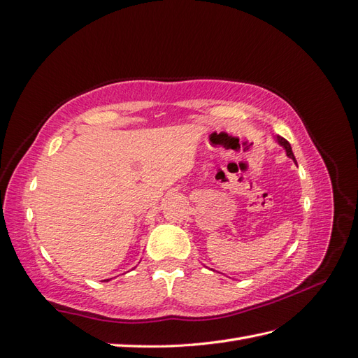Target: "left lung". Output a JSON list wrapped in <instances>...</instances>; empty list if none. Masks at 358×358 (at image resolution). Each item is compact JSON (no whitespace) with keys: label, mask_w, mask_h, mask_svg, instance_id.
Returning <instances> with one entry per match:
<instances>
[{"label":"left lung","mask_w":358,"mask_h":358,"mask_svg":"<svg viewBox=\"0 0 358 358\" xmlns=\"http://www.w3.org/2000/svg\"><path fill=\"white\" fill-rule=\"evenodd\" d=\"M276 140H278V143H279L282 148L285 149L287 157H289V159L296 162V159H294V154H293V149H292V146H289L288 141H287L284 137H280V136H278V137H276Z\"/></svg>","instance_id":"8db88e82"}]
</instances>
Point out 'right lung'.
Wrapping results in <instances>:
<instances>
[{"label": "right lung", "mask_w": 358, "mask_h": 358, "mask_svg": "<svg viewBox=\"0 0 358 358\" xmlns=\"http://www.w3.org/2000/svg\"><path fill=\"white\" fill-rule=\"evenodd\" d=\"M106 280H108V279H106Z\"/></svg>", "instance_id": "add662e5"}]
</instances>
